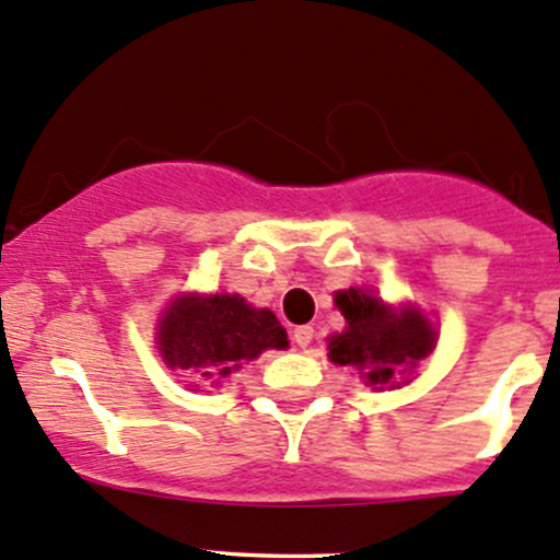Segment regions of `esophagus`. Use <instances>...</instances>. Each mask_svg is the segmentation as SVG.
I'll return each instance as SVG.
<instances>
[{"mask_svg":"<svg viewBox=\"0 0 560 560\" xmlns=\"http://www.w3.org/2000/svg\"><path fill=\"white\" fill-rule=\"evenodd\" d=\"M315 339V328L313 326H299L293 328V342L299 345V348H310Z\"/></svg>","mask_w":560,"mask_h":560,"instance_id":"obj_1","label":"esophagus"}]
</instances>
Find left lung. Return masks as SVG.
Segmentation results:
<instances>
[{
    "label": "left lung",
    "instance_id": "left-lung-1",
    "mask_svg": "<svg viewBox=\"0 0 560 560\" xmlns=\"http://www.w3.org/2000/svg\"><path fill=\"white\" fill-rule=\"evenodd\" d=\"M348 328L328 339V359L339 366L359 369L366 385L385 388L396 385L418 361L434 350L436 331L420 313H394L383 299L364 288L337 293Z\"/></svg>",
    "mask_w": 560,
    "mask_h": 560
}]
</instances>
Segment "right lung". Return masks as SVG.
Returning a JSON list of instances; mask_svg holds the SVG:
<instances>
[{
    "mask_svg": "<svg viewBox=\"0 0 560 560\" xmlns=\"http://www.w3.org/2000/svg\"><path fill=\"white\" fill-rule=\"evenodd\" d=\"M288 348V334L269 310H253L242 296H180L166 307L159 350L170 366L196 369L205 380L229 377L242 361L264 350Z\"/></svg>",
    "mask_w": 560,
    "mask_h": 560,
    "instance_id": "obj_1",
    "label": "right lung"
}]
</instances>
